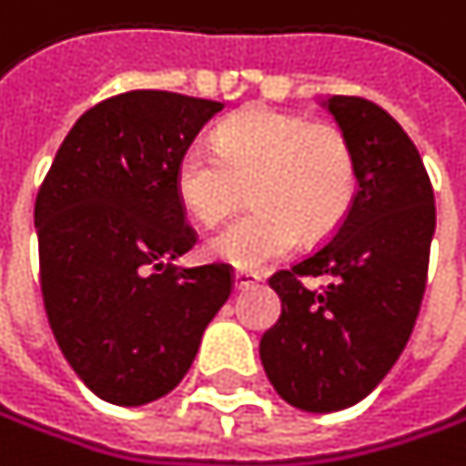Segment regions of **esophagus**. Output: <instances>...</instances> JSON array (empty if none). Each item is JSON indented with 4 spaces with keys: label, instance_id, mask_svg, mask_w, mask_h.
I'll use <instances>...</instances> for the list:
<instances>
[{
    "label": "esophagus",
    "instance_id": "esophagus-1",
    "mask_svg": "<svg viewBox=\"0 0 466 466\" xmlns=\"http://www.w3.org/2000/svg\"><path fill=\"white\" fill-rule=\"evenodd\" d=\"M257 282H259V277L251 274V271H238V274H235V288H238V290H248V288H254Z\"/></svg>",
    "mask_w": 466,
    "mask_h": 466
}]
</instances>
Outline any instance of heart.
I'll list each match as a JSON object with an SVG mask.
<instances>
[{
	"mask_svg": "<svg viewBox=\"0 0 466 466\" xmlns=\"http://www.w3.org/2000/svg\"><path fill=\"white\" fill-rule=\"evenodd\" d=\"M173 187L184 212L218 226L243 204L254 209L209 240V254L238 271H259L293 251L299 238L324 240L344 223L358 189L350 137L332 122L251 106L215 131V150L189 145Z\"/></svg>",
	"mask_w": 466,
	"mask_h": 466,
	"instance_id": "1",
	"label": "heart"
}]
</instances>
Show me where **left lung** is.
<instances>
[{
	"label": "left lung",
	"instance_id": "obj_1",
	"mask_svg": "<svg viewBox=\"0 0 466 466\" xmlns=\"http://www.w3.org/2000/svg\"><path fill=\"white\" fill-rule=\"evenodd\" d=\"M327 108L355 147V201L332 240L268 279L282 316L259 341L277 394L313 414L360 402L402 355L436 228L433 187L402 125L366 97L332 95Z\"/></svg>",
	"mask_w": 466,
	"mask_h": 466
}]
</instances>
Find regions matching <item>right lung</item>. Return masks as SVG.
<instances>
[{
  "label": "right lung",
  "mask_w": 466,
  "mask_h": 466,
  "mask_svg": "<svg viewBox=\"0 0 466 466\" xmlns=\"http://www.w3.org/2000/svg\"><path fill=\"white\" fill-rule=\"evenodd\" d=\"M220 108L156 88L108 97L72 125L38 189L44 310L69 366L106 402L170 394L235 288L226 262H173L198 240L176 162Z\"/></svg>",
  "instance_id": "add662e5"
}]
</instances>
